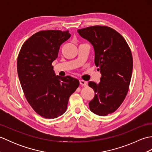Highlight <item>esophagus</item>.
Listing matches in <instances>:
<instances>
[{
    "label": "esophagus",
    "mask_w": 152,
    "mask_h": 152,
    "mask_svg": "<svg viewBox=\"0 0 152 152\" xmlns=\"http://www.w3.org/2000/svg\"><path fill=\"white\" fill-rule=\"evenodd\" d=\"M80 85L86 87V86H87V84H88V82L84 81V80H80Z\"/></svg>",
    "instance_id": "1"
}]
</instances>
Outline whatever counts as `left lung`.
Wrapping results in <instances>:
<instances>
[{
    "instance_id": "1",
    "label": "left lung",
    "mask_w": 152,
    "mask_h": 152,
    "mask_svg": "<svg viewBox=\"0 0 152 152\" xmlns=\"http://www.w3.org/2000/svg\"><path fill=\"white\" fill-rule=\"evenodd\" d=\"M77 31L92 44L95 64L101 74L99 83H88L95 91L89 109L106 116L115 112L127 95L133 65L131 50L124 38L110 27L96 25Z\"/></svg>"
}]
</instances>
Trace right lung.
I'll return each instance as SVG.
<instances>
[{"label": "right lung", "mask_w": 152, "mask_h": 152, "mask_svg": "<svg viewBox=\"0 0 152 152\" xmlns=\"http://www.w3.org/2000/svg\"><path fill=\"white\" fill-rule=\"evenodd\" d=\"M69 31H42L23 44L17 69L19 82L28 102L38 114L56 118L66 112L70 96L79 80L70 76H57L51 65L61 44L70 37Z\"/></svg>", "instance_id": "1"}]
</instances>
